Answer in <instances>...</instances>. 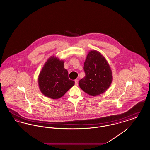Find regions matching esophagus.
<instances>
[{"label":"esophagus","instance_id":"34e87169","mask_svg":"<svg viewBox=\"0 0 150 150\" xmlns=\"http://www.w3.org/2000/svg\"><path fill=\"white\" fill-rule=\"evenodd\" d=\"M75 85H78V79H75Z\"/></svg>","mask_w":150,"mask_h":150}]
</instances>
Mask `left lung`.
Listing matches in <instances>:
<instances>
[{
  "label": "left lung",
  "mask_w": 150,
  "mask_h": 150,
  "mask_svg": "<svg viewBox=\"0 0 150 150\" xmlns=\"http://www.w3.org/2000/svg\"><path fill=\"white\" fill-rule=\"evenodd\" d=\"M85 76L79 81L85 92L97 96L105 92L111 84L112 77L110 67L100 52L90 51L84 64Z\"/></svg>",
  "instance_id": "left-lung-1"
}]
</instances>
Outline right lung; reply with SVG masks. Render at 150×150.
<instances>
[{"label": "right lung", "mask_w": 150, "mask_h": 150, "mask_svg": "<svg viewBox=\"0 0 150 150\" xmlns=\"http://www.w3.org/2000/svg\"><path fill=\"white\" fill-rule=\"evenodd\" d=\"M64 62L50 57L43 67L39 76V88L45 96L58 99L65 95L74 84L69 79L68 71L64 69Z\"/></svg>", "instance_id": "right-lung-1"}]
</instances>
